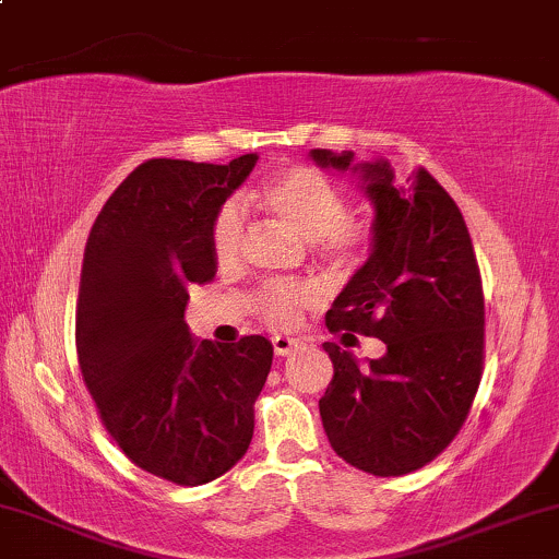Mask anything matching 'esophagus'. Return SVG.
Here are the masks:
<instances>
[{
  "label": "esophagus",
  "mask_w": 559,
  "mask_h": 559,
  "mask_svg": "<svg viewBox=\"0 0 559 559\" xmlns=\"http://www.w3.org/2000/svg\"><path fill=\"white\" fill-rule=\"evenodd\" d=\"M305 346V341L297 338V335H273V352L278 356H288L292 352H297V348Z\"/></svg>",
  "instance_id": "esophagus-1"
}]
</instances>
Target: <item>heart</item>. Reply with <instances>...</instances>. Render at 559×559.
<instances>
[{
  "label": "heart",
  "instance_id": "b5f03b06",
  "mask_svg": "<svg viewBox=\"0 0 559 559\" xmlns=\"http://www.w3.org/2000/svg\"><path fill=\"white\" fill-rule=\"evenodd\" d=\"M260 205L288 228L294 237L318 247L328 258L346 260L361 245V228L346 221V200L331 179L307 166L275 174L258 192ZM245 215L239 203H226L215 215L211 247L221 265L239 258ZM312 299V288L297 284H271L260 294V312L278 325H292L299 307Z\"/></svg>",
  "mask_w": 559,
  "mask_h": 559
}]
</instances>
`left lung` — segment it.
Returning <instances> with one entry per match:
<instances>
[{
  "label": "left lung",
  "mask_w": 559,
  "mask_h": 559,
  "mask_svg": "<svg viewBox=\"0 0 559 559\" xmlns=\"http://www.w3.org/2000/svg\"><path fill=\"white\" fill-rule=\"evenodd\" d=\"M320 169L348 171L372 205L369 258L341 288L325 325L374 335L380 359L325 344L333 380L320 399L328 440L374 476L427 466L450 445L476 395L484 297L472 237L432 174L401 179L388 158L309 151Z\"/></svg>",
  "instance_id": "8db88e82"
}]
</instances>
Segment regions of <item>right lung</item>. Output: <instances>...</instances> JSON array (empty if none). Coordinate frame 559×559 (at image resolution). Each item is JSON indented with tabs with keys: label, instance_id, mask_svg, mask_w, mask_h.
Returning <instances> with one entry per match:
<instances>
[{
	"label": "right lung",
	"instance_id": "obj_1",
	"mask_svg": "<svg viewBox=\"0 0 559 559\" xmlns=\"http://www.w3.org/2000/svg\"><path fill=\"white\" fill-rule=\"evenodd\" d=\"M258 153L218 164L153 158L106 200L85 245L78 359L104 427L132 463L185 487L218 479L247 453L254 399L273 365L262 335L194 338L192 284L215 278V215Z\"/></svg>",
	"mask_w": 559,
	"mask_h": 559
}]
</instances>
